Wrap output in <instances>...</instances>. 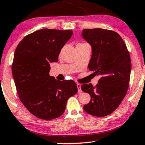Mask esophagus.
<instances>
[{"instance_id":"34e87169","label":"esophagus","mask_w":145,"mask_h":145,"mask_svg":"<svg viewBox=\"0 0 145 145\" xmlns=\"http://www.w3.org/2000/svg\"><path fill=\"white\" fill-rule=\"evenodd\" d=\"M77 88H78V92H82V89H81V84H77Z\"/></svg>"}]
</instances>
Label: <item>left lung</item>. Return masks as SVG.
<instances>
[{
    "mask_svg": "<svg viewBox=\"0 0 145 145\" xmlns=\"http://www.w3.org/2000/svg\"><path fill=\"white\" fill-rule=\"evenodd\" d=\"M82 35L92 49L88 68L101 77L95 87L91 84L81 86L91 96L84 110L92 116H106L118 107L127 92L131 70L129 52L121 37L113 31L84 29Z\"/></svg>",
    "mask_w": 145,
    "mask_h": 145,
    "instance_id": "left-lung-1",
    "label": "left lung"
}]
</instances>
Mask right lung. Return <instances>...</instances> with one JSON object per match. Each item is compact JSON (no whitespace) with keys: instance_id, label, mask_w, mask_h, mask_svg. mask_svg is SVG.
<instances>
[{"instance_id":"1","label":"right lung","mask_w":145,"mask_h":145,"mask_svg":"<svg viewBox=\"0 0 145 145\" xmlns=\"http://www.w3.org/2000/svg\"><path fill=\"white\" fill-rule=\"evenodd\" d=\"M71 30L43 29L22 39L14 51L12 74L23 105L32 114L52 120L63 114L69 97L78 91L73 80L59 81L49 76L50 63L57 62Z\"/></svg>"}]
</instances>
